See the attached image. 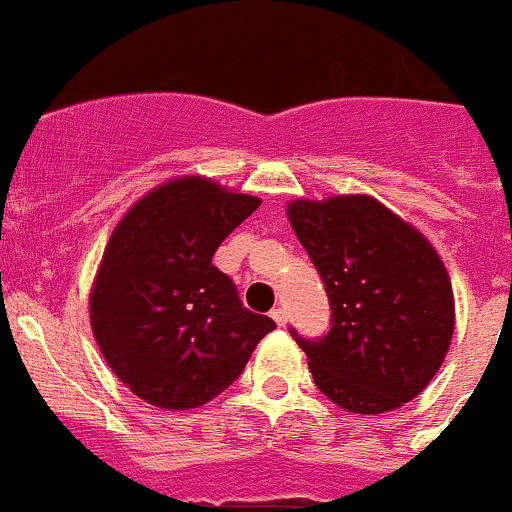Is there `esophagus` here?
Returning a JSON list of instances; mask_svg holds the SVG:
<instances>
[{
    "mask_svg": "<svg viewBox=\"0 0 512 512\" xmlns=\"http://www.w3.org/2000/svg\"><path fill=\"white\" fill-rule=\"evenodd\" d=\"M270 317H272V320H275L280 327L287 325V312L282 310V307H275V310L270 312Z\"/></svg>",
    "mask_w": 512,
    "mask_h": 512,
    "instance_id": "esophagus-1",
    "label": "esophagus"
}]
</instances>
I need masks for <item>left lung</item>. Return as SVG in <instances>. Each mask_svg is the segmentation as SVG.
Segmentation results:
<instances>
[{"label":"left lung","mask_w":512,"mask_h":512,"mask_svg":"<svg viewBox=\"0 0 512 512\" xmlns=\"http://www.w3.org/2000/svg\"><path fill=\"white\" fill-rule=\"evenodd\" d=\"M287 217L330 297L325 337H292L317 390L347 413L410 403L448 355L455 302L428 240L367 195L295 200Z\"/></svg>","instance_id":"1"}]
</instances>
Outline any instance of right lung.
Returning <instances> with one entry per match:
<instances>
[{
	"label": "right lung",
	"instance_id": "obj_1",
	"mask_svg": "<svg viewBox=\"0 0 512 512\" xmlns=\"http://www.w3.org/2000/svg\"><path fill=\"white\" fill-rule=\"evenodd\" d=\"M257 207V197L207 177H177L114 227L89 292V320L107 365L145 403H210L275 330L270 317L242 307L230 277L212 265L222 240Z\"/></svg>",
	"mask_w": 512,
	"mask_h": 512
}]
</instances>
